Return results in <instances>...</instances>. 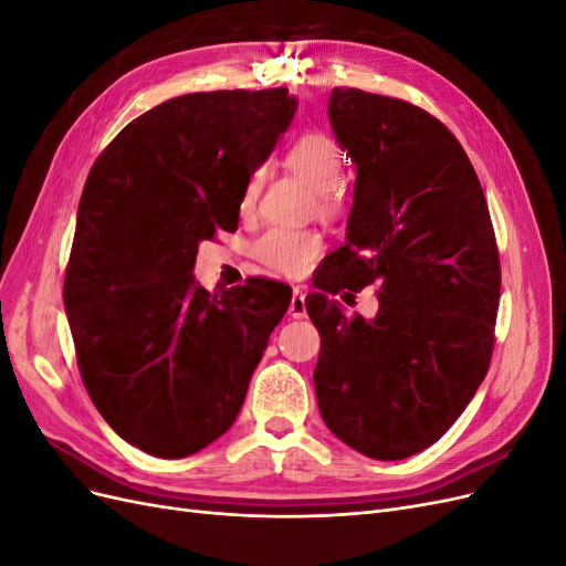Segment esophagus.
<instances>
[{"label":"esophagus","mask_w":566,"mask_h":566,"mask_svg":"<svg viewBox=\"0 0 566 566\" xmlns=\"http://www.w3.org/2000/svg\"><path fill=\"white\" fill-rule=\"evenodd\" d=\"M287 314L293 318H302L306 314V302H304V293L300 287H293V300H290Z\"/></svg>","instance_id":"34e87169"}]
</instances>
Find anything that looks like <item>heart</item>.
<instances>
[{"mask_svg":"<svg viewBox=\"0 0 566 566\" xmlns=\"http://www.w3.org/2000/svg\"><path fill=\"white\" fill-rule=\"evenodd\" d=\"M285 167L304 181L314 186L316 212L323 217H333L339 212L342 188L337 184L342 172V150L323 132H306L300 139L287 146ZM264 175L262 169H254L248 177L241 193V212L248 214L254 210L262 193ZM321 250V238L310 229H269L252 243V254L256 262L266 269L281 273V276H300Z\"/></svg>","mask_w":566,"mask_h":566,"instance_id":"1","label":"heart"}]
</instances>
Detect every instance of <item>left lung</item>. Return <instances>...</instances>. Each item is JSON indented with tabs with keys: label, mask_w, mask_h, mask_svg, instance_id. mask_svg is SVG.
<instances>
[{
	"label": "left lung",
	"mask_w": 566,
	"mask_h": 566,
	"mask_svg": "<svg viewBox=\"0 0 566 566\" xmlns=\"http://www.w3.org/2000/svg\"><path fill=\"white\" fill-rule=\"evenodd\" d=\"M331 125L356 165L347 243L306 297L328 430L375 460L432 447L491 364L501 260L474 167L449 127L403 98L335 87ZM378 282L373 322L327 300Z\"/></svg>",
	"instance_id": "obj_1"
}]
</instances>
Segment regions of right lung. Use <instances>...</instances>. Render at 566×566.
I'll return each instance as SVG.
<instances>
[{"mask_svg":"<svg viewBox=\"0 0 566 566\" xmlns=\"http://www.w3.org/2000/svg\"><path fill=\"white\" fill-rule=\"evenodd\" d=\"M297 101L279 90L169 98L119 132L90 169L63 302L77 368L113 430L186 458L241 413L293 290L279 281L193 283L200 241L238 229L248 177Z\"/></svg>","mask_w":566,"mask_h":566,"instance_id":"add662e5","label":"right lung"}]
</instances>
